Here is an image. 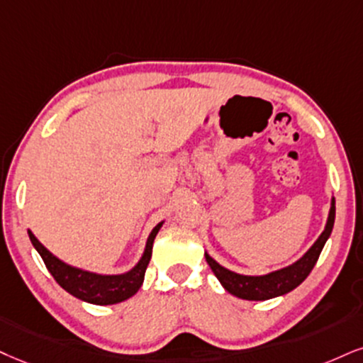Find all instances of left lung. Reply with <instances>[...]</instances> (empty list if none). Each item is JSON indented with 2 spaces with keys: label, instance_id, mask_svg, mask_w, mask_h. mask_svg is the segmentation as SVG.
Listing matches in <instances>:
<instances>
[{
  "label": "left lung",
  "instance_id": "obj_1",
  "mask_svg": "<svg viewBox=\"0 0 363 363\" xmlns=\"http://www.w3.org/2000/svg\"><path fill=\"white\" fill-rule=\"evenodd\" d=\"M335 223V196L330 200V212L328 218H326L325 229L321 232L318 239L313 242L310 249L303 254L298 261H294L289 266L281 267V269L271 271L267 274L261 276H247L239 274V272L227 269L222 264H218L210 254L205 250V259H207L210 269L220 281L223 289L227 293L234 294V296L240 299H247V301H266V299H272L277 296L288 294L289 291L298 288L303 281L306 279L313 267H315L316 261H318L321 250H323L326 240L330 239L333 230Z\"/></svg>",
  "mask_w": 363,
  "mask_h": 363
}]
</instances>
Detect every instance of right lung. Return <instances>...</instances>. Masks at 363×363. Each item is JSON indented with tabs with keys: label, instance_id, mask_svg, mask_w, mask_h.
<instances>
[{
	"label": "right lung",
	"instance_id": "add662e5",
	"mask_svg": "<svg viewBox=\"0 0 363 363\" xmlns=\"http://www.w3.org/2000/svg\"><path fill=\"white\" fill-rule=\"evenodd\" d=\"M164 220H161L158 225L153 227V230L147 235L145 250H143L140 261H138L131 269L121 274H101V272H94L82 269V267H75L72 264H67L62 259H58L55 254H52L40 240L35 237L33 232L28 229V237L37 249L40 257L43 259L45 266L50 271L53 279L64 288L67 293L72 296L82 299V301L91 303V305H116V303L126 301L141 288L143 281H145V272L150 262L151 254H153V242L155 237L158 234Z\"/></svg>",
	"mask_w": 363,
	"mask_h": 363
}]
</instances>
